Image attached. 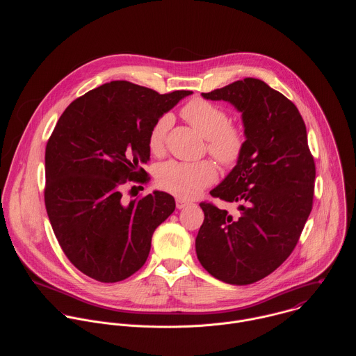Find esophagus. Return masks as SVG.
<instances>
[{"mask_svg":"<svg viewBox=\"0 0 356 356\" xmlns=\"http://www.w3.org/2000/svg\"><path fill=\"white\" fill-rule=\"evenodd\" d=\"M188 204H190L188 201H186V200H183V198H176V207H177L179 210H181V209L187 207Z\"/></svg>","mask_w":356,"mask_h":356,"instance_id":"34e87169","label":"esophagus"}]
</instances>
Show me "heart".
Listing matches in <instances>:
<instances>
[{"instance_id":"heart-1","label":"heart","mask_w":356,"mask_h":356,"mask_svg":"<svg viewBox=\"0 0 356 356\" xmlns=\"http://www.w3.org/2000/svg\"><path fill=\"white\" fill-rule=\"evenodd\" d=\"M181 117L207 139L206 150L224 168H234L242 158L246 147L245 128L229 121L225 107L209 99L194 98L181 108ZM172 115H161L147 134V147L152 154H165L168 132L172 127ZM217 179L214 162L204 159L198 162L169 161L156 170L158 186L179 197L193 198Z\"/></svg>"}]
</instances>
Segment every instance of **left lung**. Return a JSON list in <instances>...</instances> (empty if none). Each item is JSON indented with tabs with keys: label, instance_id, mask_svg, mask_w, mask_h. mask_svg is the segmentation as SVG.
<instances>
[{
	"label": "left lung",
	"instance_id": "left-lung-1",
	"mask_svg": "<svg viewBox=\"0 0 356 356\" xmlns=\"http://www.w3.org/2000/svg\"><path fill=\"white\" fill-rule=\"evenodd\" d=\"M201 95L229 101L242 113L246 147L210 193L236 210L200 202L204 222L195 238L197 258L218 280L250 284L290 257L313 210L316 163L306 124L289 98L258 79Z\"/></svg>",
	"mask_w": 356,
	"mask_h": 356
}]
</instances>
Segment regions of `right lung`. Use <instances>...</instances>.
I'll list each match as a JSON object with an SVG mask.
<instances>
[{
	"label": "right lung",
	"mask_w": 356,
	"mask_h": 356,
	"mask_svg": "<svg viewBox=\"0 0 356 356\" xmlns=\"http://www.w3.org/2000/svg\"><path fill=\"white\" fill-rule=\"evenodd\" d=\"M191 92L159 94L117 80L76 98L59 118L46 143L44 206L65 255L86 276L115 283L146 262L175 198L154 191L125 202L122 193L150 180L142 168L147 134Z\"/></svg>",
	"instance_id": "obj_1"
}]
</instances>
